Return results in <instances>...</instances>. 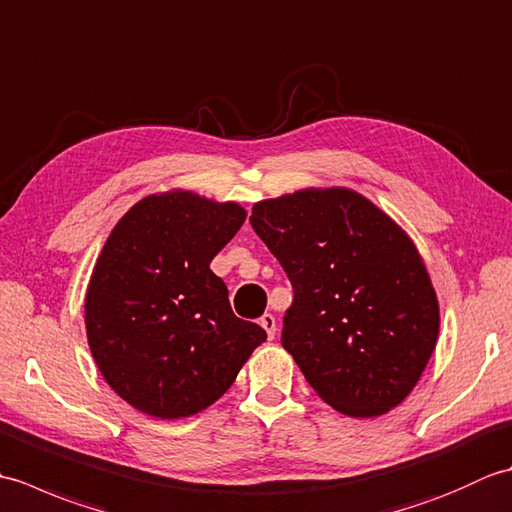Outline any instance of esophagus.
<instances>
[{
    "label": "esophagus",
    "instance_id": "obj_1",
    "mask_svg": "<svg viewBox=\"0 0 512 512\" xmlns=\"http://www.w3.org/2000/svg\"><path fill=\"white\" fill-rule=\"evenodd\" d=\"M259 325H262V328L266 330V336L270 341L275 339V332H277V321H275V317L270 312H266L262 319H259Z\"/></svg>",
    "mask_w": 512,
    "mask_h": 512
}]
</instances>
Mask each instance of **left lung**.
I'll return each instance as SVG.
<instances>
[{
	"label": "left lung",
	"mask_w": 512,
	"mask_h": 512,
	"mask_svg": "<svg viewBox=\"0 0 512 512\" xmlns=\"http://www.w3.org/2000/svg\"><path fill=\"white\" fill-rule=\"evenodd\" d=\"M295 288L281 345L321 400L376 418L405 400L436 350L440 306L405 228L347 187H308L253 204Z\"/></svg>",
	"instance_id": "left-lung-1"
}]
</instances>
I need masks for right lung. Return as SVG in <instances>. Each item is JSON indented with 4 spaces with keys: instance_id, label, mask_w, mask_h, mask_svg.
Returning a JSON list of instances; mask_svg holds the SVG:
<instances>
[{
    "instance_id": "right-lung-1",
    "label": "right lung",
    "mask_w": 512,
    "mask_h": 512,
    "mask_svg": "<svg viewBox=\"0 0 512 512\" xmlns=\"http://www.w3.org/2000/svg\"><path fill=\"white\" fill-rule=\"evenodd\" d=\"M246 220L237 202L151 193L112 228L85 292L103 378L151 418H189L235 383L266 332L237 319L211 259Z\"/></svg>"
}]
</instances>
